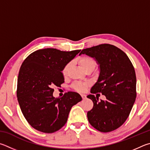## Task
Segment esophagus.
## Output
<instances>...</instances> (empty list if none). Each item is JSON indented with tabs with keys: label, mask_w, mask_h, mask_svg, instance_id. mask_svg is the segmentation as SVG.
I'll return each mask as SVG.
<instances>
[{
	"label": "esophagus",
	"mask_w": 150,
	"mask_h": 150,
	"mask_svg": "<svg viewBox=\"0 0 150 150\" xmlns=\"http://www.w3.org/2000/svg\"><path fill=\"white\" fill-rule=\"evenodd\" d=\"M81 96H82L83 99H85L86 98V95H85V94H81Z\"/></svg>",
	"instance_id": "esophagus-1"
}]
</instances>
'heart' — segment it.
<instances>
[{
    "instance_id": "obj_1",
    "label": "heart",
    "mask_w": 150,
    "mask_h": 150,
    "mask_svg": "<svg viewBox=\"0 0 150 150\" xmlns=\"http://www.w3.org/2000/svg\"><path fill=\"white\" fill-rule=\"evenodd\" d=\"M78 63L80 65L81 68L84 70L86 68L90 67H96V61L92 57L89 56H83L81 57L79 59H78ZM70 67V63L66 64L63 69L62 70V74L66 75L67 74L68 70V68ZM90 85V82H78L74 83H73L72 87L74 90L78 91V92H84L86 90V89Z\"/></svg>"
}]
</instances>
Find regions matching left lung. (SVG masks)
I'll use <instances>...</instances> for the list:
<instances>
[{"label":"left lung","mask_w":150,"mask_h":150,"mask_svg":"<svg viewBox=\"0 0 150 150\" xmlns=\"http://www.w3.org/2000/svg\"><path fill=\"white\" fill-rule=\"evenodd\" d=\"M80 54L95 58L100 67L97 82L88 95L93 103L87 113L90 125L102 132L122 126L130 115L136 98L135 70L127 54L116 46L101 44L83 49ZM101 93L106 100L99 102L94 94ZM97 99H96V98Z\"/></svg>","instance_id":"left-lung-1"}]
</instances>
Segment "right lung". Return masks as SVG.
<instances>
[{
  "instance_id": "1",
  "label": "right lung",
  "mask_w": 150,
  "mask_h": 150,
  "mask_svg": "<svg viewBox=\"0 0 150 150\" xmlns=\"http://www.w3.org/2000/svg\"><path fill=\"white\" fill-rule=\"evenodd\" d=\"M80 51L39 49L23 62L18 77V101L25 119L37 130L52 133L60 130L67 122L72 107L82 101L74 91L60 98L52 96V88L64 82L63 68Z\"/></svg>"
}]
</instances>
